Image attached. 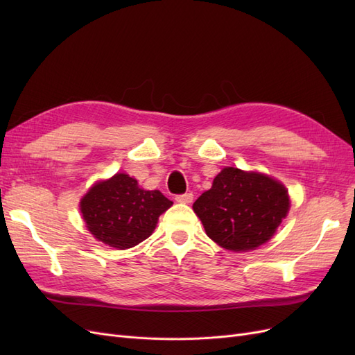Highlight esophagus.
<instances>
[{
	"instance_id": "esophagus-1",
	"label": "esophagus",
	"mask_w": 355,
	"mask_h": 355,
	"mask_svg": "<svg viewBox=\"0 0 355 355\" xmlns=\"http://www.w3.org/2000/svg\"><path fill=\"white\" fill-rule=\"evenodd\" d=\"M192 200H194V196H192V192H185V194H180V196H176V201L178 202H191Z\"/></svg>"
}]
</instances>
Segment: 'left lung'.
<instances>
[{"mask_svg": "<svg viewBox=\"0 0 355 355\" xmlns=\"http://www.w3.org/2000/svg\"><path fill=\"white\" fill-rule=\"evenodd\" d=\"M288 207L283 184L235 167H225L192 206L209 237L232 252L254 250L271 240Z\"/></svg>", "mask_w": 355, "mask_h": 355, "instance_id": "left-lung-1", "label": "left lung"}]
</instances>
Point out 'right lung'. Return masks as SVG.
Wrapping results in <instances>:
<instances>
[{
  "label": "right lung",
  "instance_id": "obj_1",
  "mask_svg": "<svg viewBox=\"0 0 355 355\" xmlns=\"http://www.w3.org/2000/svg\"><path fill=\"white\" fill-rule=\"evenodd\" d=\"M171 204L159 191L142 189L135 178L116 173L94 184L81 198L80 210L94 239L124 250L146 240Z\"/></svg>",
  "mask_w": 355,
  "mask_h": 355
}]
</instances>
